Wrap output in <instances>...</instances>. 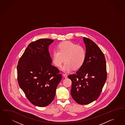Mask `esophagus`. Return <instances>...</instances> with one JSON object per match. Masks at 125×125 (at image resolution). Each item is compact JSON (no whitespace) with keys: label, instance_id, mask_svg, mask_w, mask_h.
<instances>
[{"label":"esophagus","instance_id":"obj_1","mask_svg":"<svg viewBox=\"0 0 125 125\" xmlns=\"http://www.w3.org/2000/svg\"><path fill=\"white\" fill-rule=\"evenodd\" d=\"M63 76L65 78H68V75L66 74H63Z\"/></svg>","mask_w":125,"mask_h":125}]
</instances>
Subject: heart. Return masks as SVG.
<instances>
[{"label":"heart","mask_w":125,"mask_h":125,"mask_svg":"<svg viewBox=\"0 0 125 125\" xmlns=\"http://www.w3.org/2000/svg\"><path fill=\"white\" fill-rule=\"evenodd\" d=\"M86 57L85 49L70 41H65L59 44L57 51L52 52V62L57 67H60L63 62L62 70L69 72L73 69H79L83 65Z\"/></svg>","instance_id":"heart-1"}]
</instances>
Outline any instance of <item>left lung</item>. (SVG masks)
Wrapping results in <instances>:
<instances>
[{"instance_id": "1", "label": "left lung", "mask_w": 125, "mask_h": 125, "mask_svg": "<svg viewBox=\"0 0 125 125\" xmlns=\"http://www.w3.org/2000/svg\"><path fill=\"white\" fill-rule=\"evenodd\" d=\"M86 57L83 65L75 74L68 77L72 81L71 95L79 104H87L97 100L107 80L106 60L104 54L97 44L83 38Z\"/></svg>"}]
</instances>
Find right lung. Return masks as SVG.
<instances>
[{"label":"right lung","mask_w":125,"mask_h":125,"mask_svg":"<svg viewBox=\"0 0 125 125\" xmlns=\"http://www.w3.org/2000/svg\"><path fill=\"white\" fill-rule=\"evenodd\" d=\"M54 40L41 39L28 44L17 66L19 86L32 104L45 107L55 96L62 78L60 71L51 64L49 46Z\"/></svg>","instance_id":"add662e5"}]
</instances>
